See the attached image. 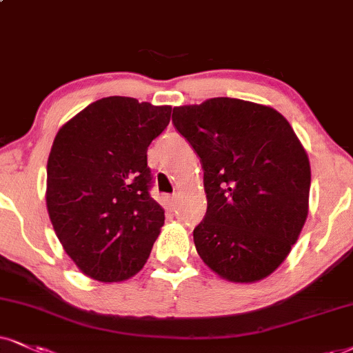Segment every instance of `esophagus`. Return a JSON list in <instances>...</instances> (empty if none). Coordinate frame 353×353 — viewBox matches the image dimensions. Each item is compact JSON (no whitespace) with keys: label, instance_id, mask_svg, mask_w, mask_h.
I'll return each mask as SVG.
<instances>
[{"label":"esophagus","instance_id":"34e87169","mask_svg":"<svg viewBox=\"0 0 353 353\" xmlns=\"http://www.w3.org/2000/svg\"><path fill=\"white\" fill-rule=\"evenodd\" d=\"M168 206H170V210H176V206H178V194H173L172 198H168Z\"/></svg>","mask_w":353,"mask_h":353}]
</instances>
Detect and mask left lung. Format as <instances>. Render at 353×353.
Masks as SVG:
<instances>
[{"label":"left lung","instance_id":"obj_1","mask_svg":"<svg viewBox=\"0 0 353 353\" xmlns=\"http://www.w3.org/2000/svg\"><path fill=\"white\" fill-rule=\"evenodd\" d=\"M172 123L204 172L208 210L193 230L203 262L234 283L268 276L307 217L311 167L293 128L273 108L236 98L173 108Z\"/></svg>","mask_w":353,"mask_h":353}]
</instances>
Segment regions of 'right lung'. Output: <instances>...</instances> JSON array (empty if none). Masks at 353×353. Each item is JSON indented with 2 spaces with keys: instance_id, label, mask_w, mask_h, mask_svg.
Returning <instances> with one entry per match:
<instances>
[{
  "instance_id": "1",
  "label": "right lung",
  "mask_w": 353,
  "mask_h": 353,
  "mask_svg": "<svg viewBox=\"0 0 353 353\" xmlns=\"http://www.w3.org/2000/svg\"><path fill=\"white\" fill-rule=\"evenodd\" d=\"M170 114V106L110 97L57 132L47 162V211L65 252L94 280H128L149 259L165 212L149 193L147 149Z\"/></svg>"
}]
</instances>
